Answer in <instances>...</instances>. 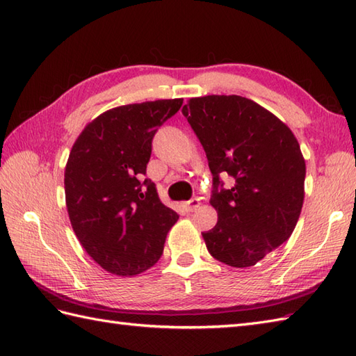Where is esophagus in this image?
Returning a JSON list of instances; mask_svg holds the SVG:
<instances>
[{
	"mask_svg": "<svg viewBox=\"0 0 356 356\" xmlns=\"http://www.w3.org/2000/svg\"><path fill=\"white\" fill-rule=\"evenodd\" d=\"M199 207H200V202L195 197L184 203V208H185V211H188V213H193V211H195Z\"/></svg>",
	"mask_w": 356,
	"mask_h": 356,
	"instance_id": "34e87169",
	"label": "esophagus"
}]
</instances>
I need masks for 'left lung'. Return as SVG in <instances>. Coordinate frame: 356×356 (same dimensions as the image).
<instances>
[{
  "label": "left lung",
  "instance_id": "8db88e82",
  "mask_svg": "<svg viewBox=\"0 0 356 356\" xmlns=\"http://www.w3.org/2000/svg\"><path fill=\"white\" fill-rule=\"evenodd\" d=\"M213 172L218 220L203 232L209 254L228 266H254L291 237L305 200L306 162L291 128L237 95L191 97L182 108ZM236 182L225 191L220 176Z\"/></svg>",
  "mask_w": 356,
  "mask_h": 356
}]
</instances>
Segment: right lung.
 <instances>
[{
  "label": "right lung",
  "mask_w": 356,
  "mask_h": 356,
  "mask_svg": "<svg viewBox=\"0 0 356 356\" xmlns=\"http://www.w3.org/2000/svg\"><path fill=\"white\" fill-rule=\"evenodd\" d=\"M184 99L128 104L104 111L74 140L65 165V205L86 252L113 275L133 277L161 259L177 213L142 180L151 140Z\"/></svg>",
  "instance_id": "obj_1"
}]
</instances>
